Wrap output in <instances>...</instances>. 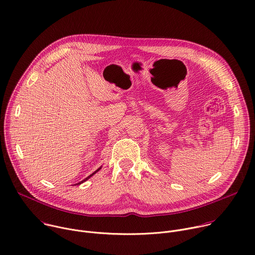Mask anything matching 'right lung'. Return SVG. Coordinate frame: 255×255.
<instances>
[{
	"mask_svg": "<svg viewBox=\"0 0 255 255\" xmlns=\"http://www.w3.org/2000/svg\"><path fill=\"white\" fill-rule=\"evenodd\" d=\"M101 168H102V166H101V167H99V168H98V169H97V170H96V171H95V172H93V173H92V174H90V175H89V176H88V177H86V178H85V179H84V180H82V181H80V182H79V183H76V184H75V185H80V184H81V183H83V182H85V181H86V180H88V179H89V178H90V177H91V176H93V175H94V174H96V173H97V172H98V171H99V170H100V169H101Z\"/></svg>",
	"mask_w": 255,
	"mask_h": 255,
	"instance_id": "obj_1",
	"label": "right lung"
}]
</instances>
